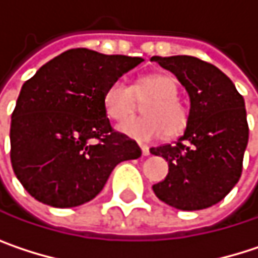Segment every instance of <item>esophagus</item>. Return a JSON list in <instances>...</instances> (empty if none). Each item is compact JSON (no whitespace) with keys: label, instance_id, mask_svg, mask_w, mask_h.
I'll return each mask as SVG.
<instances>
[{"label":"esophagus","instance_id":"esophagus-1","mask_svg":"<svg viewBox=\"0 0 258 258\" xmlns=\"http://www.w3.org/2000/svg\"><path fill=\"white\" fill-rule=\"evenodd\" d=\"M140 149H142V154L145 155V157H148L151 152H149V148L146 146V145H140Z\"/></svg>","mask_w":258,"mask_h":258}]
</instances>
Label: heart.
<instances>
[{"label":"heart","mask_w":258,"mask_h":258,"mask_svg":"<svg viewBox=\"0 0 258 258\" xmlns=\"http://www.w3.org/2000/svg\"><path fill=\"white\" fill-rule=\"evenodd\" d=\"M143 107L146 118L131 119L119 127L137 142H152L164 134L176 137L188 125V110L178 98L176 80L167 75H149L139 79L133 88L121 80L109 85L104 92V110L109 118L124 122L137 110V101H148Z\"/></svg>","instance_id":"obj_1"}]
</instances>
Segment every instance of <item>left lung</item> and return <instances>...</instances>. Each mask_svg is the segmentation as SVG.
Here are the masks:
<instances>
[{"label":"left lung","mask_w":258,"mask_h":258,"mask_svg":"<svg viewBox=\"0 0 258 258\" xmlns=\"http://www.w3.org/2000/svg\"><path fill=\"white\" fill-rule=\"evenodd\" d=\"M172 72L189 97L188 125L175 145L151 148L169 163L155 196L180 211L206 209L221 202L242 175L248 145L243 97L215 66L194 56H152Z\"/></svg>","instance_id":"obj_1"}]
</instances>
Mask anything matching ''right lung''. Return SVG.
Returning <instances> with one entry per match:
<instances>
[{"instance_id":"1","label":"right lung","mask_w":258,"mask_h":258,"mask_svg":"<svg viewBox=\"0 0 258 258\" xmlns=\"http://www.w3.org/2000/svg\"><path fill=\"white\" fill-rule=\"evenodd\" d=\"M142 61L70 49L24 83L12 113L10 160L35 200L80 206L103 189L116 164L142 155L133 139L112 128L104 110L109 85Z\"/></svg>"}]
</instances>
